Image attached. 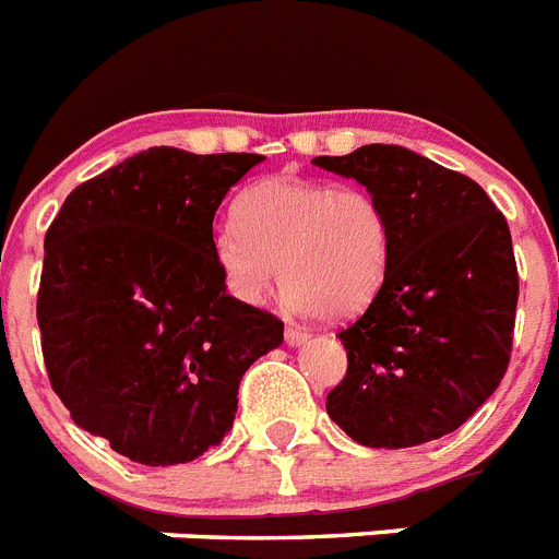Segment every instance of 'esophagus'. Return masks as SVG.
Segmentation results:
<instances>
[{
	"instance_id": "1",
	"label": "esophagus",
	"mask_w": 559,
	"mask_h": 559,
	"mask_svg": "<svg viewBox=\"0 0 559 559\" xmlns=\"http://www.w3.org/2000/svg\"><path fill=\"white\" fill-rule=\"evenodd\" d=\"M308 341L310 333H305V330L285 328V344H288V347H299V344H308Z\"/></svg>"
}]
</instances>
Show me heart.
<instances>
[{"label":"heart","instance_id":"heart-1","mask_svg":"<svg viewBox=\"0 0 559 559\" xmlns=\"http://www.w3.org/2000/svg\"><path fill=\"white\" fill-rule=\"evenodd\" d=\"M212 257L237 299L263 302L280 263L290 308L338 322L386 280L392 224L364 187L271 176L240 195L237 221L215 226Z\"/></svg>","mask_w":559,"mask_h":559}]
</instances>
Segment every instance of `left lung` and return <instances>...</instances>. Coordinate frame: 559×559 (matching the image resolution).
<instances>
[{
  "label": "left lung",
  "instance_id": "1",
  "mask_svg": "<svg viewBox=\"0 0 559 559\" xmlns=\"http://www.w3.org/2000/svg\"><path fill=\"white\" fill-rule=\"evenodd\" d=\"M313 165L374 192L392 224L386 280L338 333L347 374L328 394L330 419L367 448H412L456 431L510 364V226L476 181L408 147L364 145Z\"/></svg>",
  "mask_w": 559,
  "mask_h": 559
}]
</instances>
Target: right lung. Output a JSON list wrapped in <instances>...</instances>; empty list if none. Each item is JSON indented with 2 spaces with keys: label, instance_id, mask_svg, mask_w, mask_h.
Segmentation results:
<instances>
[{
  "label": "right lung",
  "instance_id": "1",
  "mask_svg": "<svg viewBox=\"0 0 559 559\" xmlns=\"http://www.w3.org/2000/svg\"><path fill=\"white\" fill-rule=\"evenodd\" d=\"M265 156L147 147L63 201L44 237L38 328L49 383L78 426L147 467L221 445L237 386L283 322L237 302L212 221Z\"/></svg>",
  "mask_w": 559,
  "mask_h": 559
}]
</instances>
